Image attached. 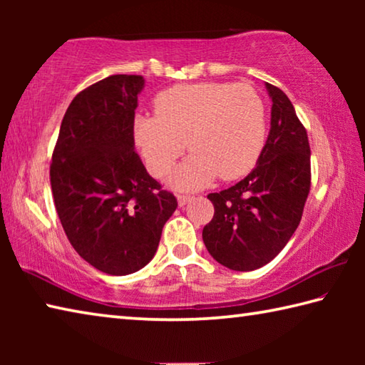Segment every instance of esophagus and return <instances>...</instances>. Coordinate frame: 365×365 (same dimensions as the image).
<instances>
[{
  "label": "esophagus",
  "mask_w": 365,
  "mask_h": 365,
  "mask_svg": "<svg viewBox=\"0 0 365 365\" xmlns=\"http://www.w3.org/2000/svg\"><path fill=\"white\" fill-rule=\"evenodd\" d=\"M193 200V196H188V195H178L177 196V201H178V206L180 207H183V206H187L188 202Z\"/></svg>",
  "instance_id": "esophagus-1"
}]
</instances>
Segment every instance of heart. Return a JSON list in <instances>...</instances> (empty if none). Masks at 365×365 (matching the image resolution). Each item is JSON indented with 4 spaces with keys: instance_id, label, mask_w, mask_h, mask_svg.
I'll list each match as a JSON object with an SVG mask.
<instances>
[{
    "instance_id": "heart-1",
    "label": "heart",
    "mask_w": 365,
    "mask_h": 365,
    "mask_svg": "<svg viewBox=\"0 0 365 365\" xmlns=\"http://www.w3.org/2000/svg\"><path fill=\"white\" fill-rule=\"evenodd\" d=\"M154 109L156 115L135 117V141L154 177L174 168L187 141L191 154L169 178L175 190L202 188L217 175L222 180L246 175L265 143L264 101L248 85L170 86L156 96Z\"/></svg>"
}]
</instances>
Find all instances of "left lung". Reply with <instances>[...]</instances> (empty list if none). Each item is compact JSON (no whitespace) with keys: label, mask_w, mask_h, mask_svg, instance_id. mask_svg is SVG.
<instances>
[{"label":"left lung","mask_w":365,"mask_h":365,"mask_svg":"<svg viewBox=\"0 0 365 365\" xmlns=\"http://www.w3.org/2000/svg\"><path fill=\"white\" fill-rule=\"evenodd\" d=\"M270 130L251 174L220 193L207 195L214 217L202 242L215 261L238 272L269 264L299 225L311 187V148L288 96L265 83Z\"/></svg>","instance_id":"8db88e82"}]
</instances>
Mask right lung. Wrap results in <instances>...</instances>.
<instances>
[{"label":"right lung","instance_id":"right-lung-1","mask_svg":"<svg viewBox=\"0 0 365 365\" xmlns=\"http://www.w3.org/2000/svg\"><path fill=\"white\" fill-rule=\"evenodd\" d=\"M141 76H110L67 108L49 169L54 206L80 257L109 275L133 274L156 255L175 196L135 153Z\"/></svg>","mask_w":365,"mask_h":365}]
</instances>
